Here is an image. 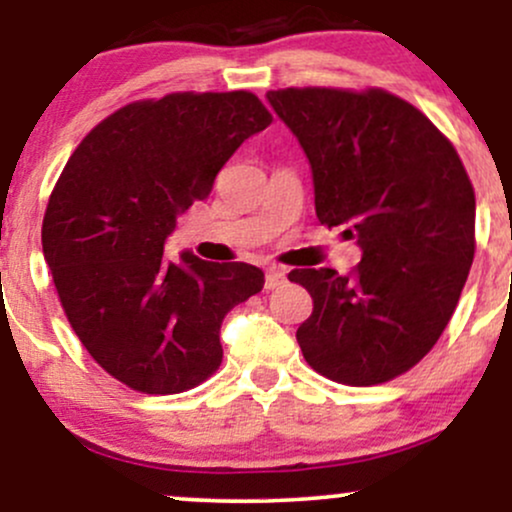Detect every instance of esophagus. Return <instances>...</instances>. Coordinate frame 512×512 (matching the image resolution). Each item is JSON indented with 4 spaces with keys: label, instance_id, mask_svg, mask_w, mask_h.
Instances as JSON below:
<instances>
[{
    "label": "esophagus",
    "instance_id": "obj_1",
    "mask_svg": "<svg viewBox=\"0 0 512 512\" xmlns=\"http://www.w3.org/2000/svg\"><path fill=\"white\" fill-rule=\"evenodd\" d=\"M281 284H286V272L281 267H269L267 274H264V289L274 291L279 289Z\"/></svg>",
    "mask_w": 512,
    "mask_h": 512
}]
</instances>
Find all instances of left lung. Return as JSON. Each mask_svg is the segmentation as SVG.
Instances as JSON below:
<instances>
[{"label":"left lung","instance_id":"obj_1","mask_svg":"<svg viewBox=\"0 0 512 512\" xmlns=\"http://www.w3.org/2000/svg\"><path fill=\"white\" fill-rule=\"evenodd\" d=\"M267 101L301 142L322 226H346L363 257L346 276L293 269L313 313L298 327L308 366L334 383L407 373L448 327L474 250V187L455 146L383 88H279Z\"/></svg>","mask_w":512,"mask_h":512}]
</instances>
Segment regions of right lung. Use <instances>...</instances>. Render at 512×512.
<instances>
[{
    "mask_svg": "<svg viewBox=\"0 0 512 512\" xmlns=\"http://www.w3.org/2000/svg\"><path fill=\"white\" fill-rule=\"evenodd\" d=\"M272 113L250 91H178L122 105L81 139L52 190L43 252L93 361L144 395H178L221 366V322L262 291L245 262L163 257L182 211L207 199Z\"/></svg>",
    "mask_w": 512,
    "mask_h": 512,
    "instance_id": "obj_1",
    "label": "right lung"
}]
</instances>
